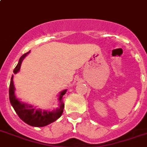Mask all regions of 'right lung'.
<instances>
[{"mask_svg":"<svg viewBox=\"0 0 147 147\" xmlns=\"http://www.w3.org/2000/svg\"><path fill=\"white\" fill-rule=\"evenodd\" d=\"M29 53H30V51L22 55L21 58L19 59V63L13 71L14 74H16L20 70V67H21L23 59H25V56ZM14 90H15V88H14V85H13V76H12L9 89V101L19 118L29 125L34 126V127H43V126H46L55 122L62 114L64 107H65L64 101H63V96L66 93L67 89L63 90L59 94V104H60L59 108L53 110V111H41L40 110H35L34 108H32V106H28L27 104H22L16 98L15 94H14Z\"/></svg>","mask_w":147,"mask_h":147,"instance_id":"right-lung-1","label":"right lung"}]
</instances>
